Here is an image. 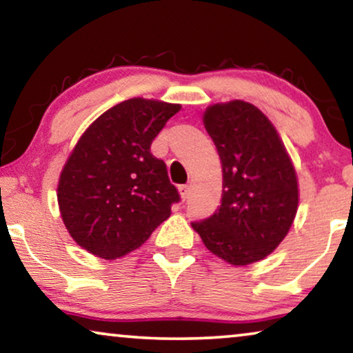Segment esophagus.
Wrapping results in <instances>:
<instances>
[{"mask_svg": "<svg viewBox=\"0 0 353 353\" xmlns=\"http://www.w3.org/2000/svg\"><path fill=\"white\" fill-rule=\"evenodd\" d=\"M178 191H180V196L183 201H186L188 197H190V192H191V186L190 185H181L178 188Z\"/></svg>", "mask_w": 353, "mask_h": 353, "instance_id": "obj_1", "label": "esophagus"}]
</instances>
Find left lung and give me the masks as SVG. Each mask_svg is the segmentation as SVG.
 <instances>
[{
	"instance_id": "8db88e82",
	"label": "left lung",
	"mask_w": 353,
	"mask_h": 353,
	"mask_svg": "<svg viewBox=\"0 0 353 353\" xmlns=\"http://www.w3.org/2000/svg\"><path fill=\"white\" fill-rule=\"evenodd\" d=\"M204 127L223 172L221 204L191 226L234 267L259 262L286 238L299 205L297 175L276 128L245 101L209 105Z\"/></svg>"
}]
</instances>
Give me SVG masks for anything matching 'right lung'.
<instances>
[{"instance_id": "1", "label": "right lung", "mask_w": 353, "mask_h": 353, "mask_svg": "<svg viewBox=\"0 0 353 353\" xmlns=\"http://www.w3.org/2000/svg\"><path fill=\"white\" fill-rule=\"evenodd\" d=\"M180 104L133 98L99 115L70 152L57 185L67 231L112 260L138 249L180 201L151 144Z\"/></svg>"}]
</instances>
